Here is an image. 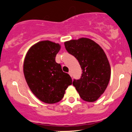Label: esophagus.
I'll list each match as a JSON object with an SVG mask.
<instances>
[{"mask_svg":"<svg viewBox=\"0 0 132 132\" xmlns=\"http://www.w3.org/2000/svg\"><path fill=\"white\" fill-rule=\"evenodd\" d=\"M68 73H69V75L71 76V77H72V72H71V71H69V72H68Z\"/></svg>","mask_w":132,"mask_h":132,"instance_id":"obj_1","label":"esophagus"}]
</instances>
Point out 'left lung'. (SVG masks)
Returning <instances> with one entry per match:
<instances>
[{"label": "left lung", "mask_w": 132, "mask_h": 132, "mask_svg": "<svg viewBox=\"0 0 132 132\" xmlns=\"http://www.w3.org/2000/svg\"><path fill=\"white\" fill-rule=\"evenodd\" d=\"M66 50L78 60L82 69L81 79L72 84L82 100L94 102L109 82L111 69L107 56L97 43L87 38L64 42Z\"/></svg>", "instance_id": "8db88e82"}]
</instances>
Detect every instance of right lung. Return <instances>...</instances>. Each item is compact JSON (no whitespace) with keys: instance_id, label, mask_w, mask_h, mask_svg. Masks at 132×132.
<instances>
[{"instance_id":"add662e5","label":"right lung","mask_w":132,"mask_h":132,"mask_svg":"<svg viewBox=\"0 0 132 132\" xmlns=\"http://www.w3.org/2000/svg\"><path fill=\"white\" fill-rule=\"evenodd\" d=\"M60 49L59 43L41 41L30 47L24 60L23 73L28 87L38 99L46 104L60 102L72 84L70 76L55 61Z\"/></svg>"}]
</instances>
